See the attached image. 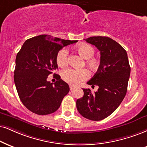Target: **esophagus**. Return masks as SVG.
Listing matches in <instances>:
<instances>
[{"instance_id": "1", "label": "esophagus", "mask_w": 147, "mask_h": 147, "mask_svg": "<svg viewBox=\"0 0 147 147\" xmlns=\"http://www.w3.org/2000/svg\"><path fill=\"white\" fill-rule=\"evenodd\" d=\"M69 89H70V90H73L74 89H75V87H74V86H69Z\"/></svg>"}]
</instances>
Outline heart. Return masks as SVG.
<instances>
[{"label":"heart","instance_id":"heart-1","mask_svg":"<svg viewBox=\"0 0 147 147\" xmlns=\"http://www.w3.org/2000/svg\"><path fill=\"white\" fill-rule=\"evenodd\" d=\"M77 51L81 57L86 59V63L91 71H95L99 68L100 61L97 58L93 57L95 51L93 46L86 43L80 45L77 47ZM68 51L67 49L63 48L60 50L56 57V61L60 67H65L68 65ZM61 78L65 82L73 86H77L86 80L89 77L90 74L87 69H67L61 71Z\"/></svg>","mask_w":147,"mask_h":147}]
</instances>
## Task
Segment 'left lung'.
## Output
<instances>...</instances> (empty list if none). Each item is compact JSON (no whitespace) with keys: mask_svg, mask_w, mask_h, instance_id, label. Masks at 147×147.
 Segmentation results:
<instances>
[{"mask_svg":"<svg viewBox=\"0 0 147 147\" xmlns=\"http://www.w3.org/2000/svg\"><path fill=\"white\" fill-rule=\"evenodd\" d=\"M84 40L100 51L98 70L87 82L99 88L95 93L89 88H82L84 96L76 101V107L86 119L101 121L115 112L123 100L131 68L125 50L111 38L98 36Z\"/></svg>","mask_w":147,"mask_h":147,"instance_id":"1","label":"left lung"}]
</instances>
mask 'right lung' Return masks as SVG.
Wrapping results in <instances>:
<instances>
[{"label":"right lung","mask_w":147,"mask_h":147,"mask_svg":"<svg viewBox=\"0 0 147 147\" xmlns=\"http://www.w3.org/2000/svg\"><path fill=\"white\" fill-rule=\"evenodd\" d=\"M77 41L41 35L24 43L16 56L13 78L20 99L27 109L39 115L59 109L69 91V85L58 74L54 84L47 78L58 68V52Z\"/></svg>","instance_id":"obj_1"}]
</instances>
